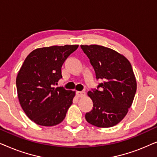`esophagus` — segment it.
Returning a JSON list of instances; mask_svg holds the SVG:
<instances>
[{
	"label": "esophagus",
	"mask_w": 157,
	"mask_h": 157,
	"mask_svg": "<svg viewBox=\"0 0 157 157\" xmlns=\"http://www.w3.org/2000/svg\"><path fill=\"white\" fill-rule=\"evenodd\" d=\"M77 94V96H78V97H83V96H85V91H77L76 92Z\"/></svg>",
	"instance_id": "esophagus-1"
}]
</instances>
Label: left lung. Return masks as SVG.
Here are the masks:
<instances>
[{
    "label": "left lung",
    "instance_id": "8db88e82",
    "mask_svg": "<svg viewBox=\"0 0 157 157\" xmlns=\"http://www.w3.org/2000/svg\"><path fill=\"white\" fill-rule=\"evenodd\" d=\"M90 59L98 89L88 92L93 109L86 113V121L100 128L117 125L127 114L136 91V80L130 62L124 55L99 45H81Z\"/></svg>",
    "mask_w": 157,
    "mask_h": 157
}]
</instances>
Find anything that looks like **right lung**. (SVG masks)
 <instances>
[{
	"label": "right lung",
	"mask_w": 157,
	"mask_h": 157,
	"mask_svg": "<svg viewBox=\"0 0 157 157\" xmlns=\"http://www.w3.org/2000/svg\"><path fill=\"white\" fill-rule=\"evenodd\" d=\"M78 45L38 48L28 55L16 77L20 104L38 125L56 126L63 121L76 91L56 87L61 67Z\"/></svg>",
	"instance_id": "1"
}]
</instances>
